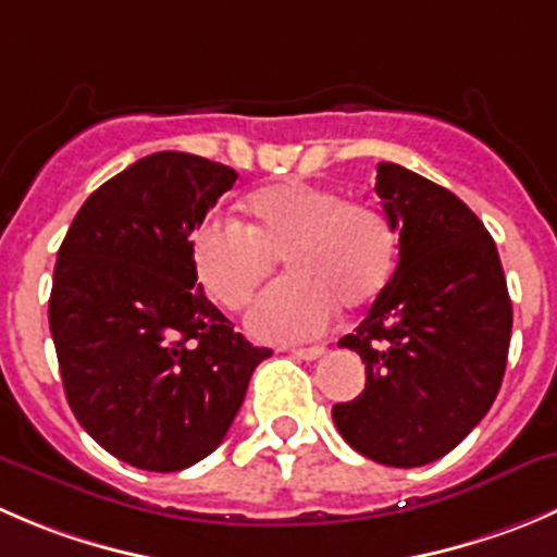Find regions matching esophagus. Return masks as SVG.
<instances>
[{
	"instance_id": "esophagus-1",
	"label": "esophagus",
	"mask_w": 557,
	"mask_h": 557,
	"mask_svg": "<svg viewBox=\"0 0 557 557\" xmlns=\"http://www.w3.org/2000/svg\"><path fill=\"white\" fill-rule=\"evenodd\" d=\"M290 354H294L296 359L312 361V359H321V356L326 354V348H323V345H310V348H294Z\"/></svg>"
}]
</instances>
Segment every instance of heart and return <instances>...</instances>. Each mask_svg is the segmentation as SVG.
<instances>
[{"instance_id":"obj_1","label":"heart","mask_w":557,"mask_h":557,"mask_svg":"<svg viewBox=\"0 0 557 557\" xmlns=\"http://www.w3.org/2000/svg\"><path fill=\"white\" fill-rule=\"evenodd\" d=\"M247 223L212 214L190 236L198 285L214 305L239 310L283 258L288 277L269 285L247 312L267 343L321 334L337 312L364 307L397 267V236L377 207L345 201L332 187L283 182L245 201Z\"/></svg>"}]
</instances>
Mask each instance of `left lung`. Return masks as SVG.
<instances>
[{
  "mask_svg": "<svg viewBox=\"0 0 557 557\" xmlns=\"http://www.w3.org/2000/svg\"><path fill=\"white\" fill-rule=\"evenodd\" d=\"M375 193L399 231V261L337 343L361 356L367 383L332 419L359 455L419 468L449 455L493 405L511 299L493 236L455 193L397 163H377Z\"/></svg>",
  "mask_w": 557,
  "mask_h": 557,
  "instance_id": "1",
  "label": "left lung"
}]
</instances>
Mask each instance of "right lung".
I'll use <instances>...</instances> for the list:
<instances>
[{"instance_id": "obj_1", "label": "right lung", "mask_w": 557, "mask_h": 557, "mask_svg": "<svg viewBox=\"0 0 557 557\" xmlns=\"http://www.w3.org/2000/svg\"><path fill=\"white\" fill-rule=\"evenodd\" d=\"M236 176L198 154H149L86 198L57 252L48 323L64 394L133 468L171 473L212 455L272 356L193 272L190 234Z\"/></svg>"}]
</instances>
